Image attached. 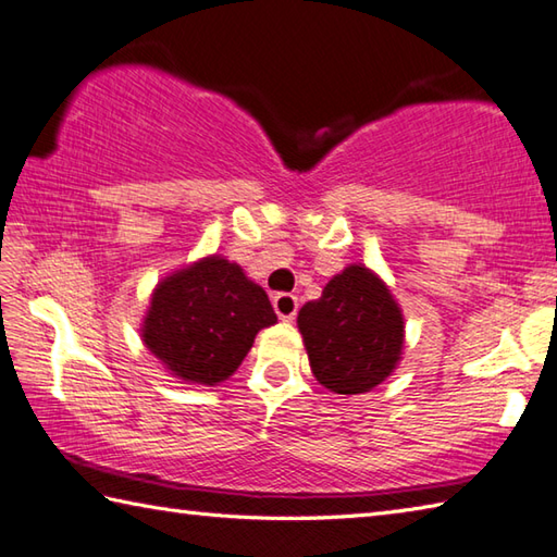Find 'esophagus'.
Here are the masks:
<instances>
[{
    "mask_svg": "<svg viewBox=\"0 0 557 557\" xmlns=\"http://www.w3.org/2000/svg\"><path fill=\"white\" fill-rule=\"evenodd\" d=\"M271 302H274V310L283 322H293L295 314H298V298L290 293H278Z\"/></svg>",
    "mask_w": 557,
    "mask_h": 557,
    "instance_id": "obj_1",
    "label": "esophagus"
}]
</instances>
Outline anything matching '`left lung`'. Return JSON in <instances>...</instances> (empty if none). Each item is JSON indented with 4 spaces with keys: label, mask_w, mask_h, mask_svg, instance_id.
I'll return each mask as SVG.
<instances>
[{
    "label": "left lung",
    "mask_w": 557,
    "mask_h": 557,
    "mask_svg": "<svg viewBox=\"0 0 557 557\" xmlns=\"http://www.w3.org/2000/svg\"><path fill=\"white\" fill-rule=\"evenodd\" d=\"M298 329L317 382L334 394H366L396 370L404 354V312L366 264H348L305 302Z\"/></svg>",
    "instance_id": "8db88e82"
}]
</instances>
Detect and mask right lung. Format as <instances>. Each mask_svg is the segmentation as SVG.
<instances>
[{
	"label": "right lung",
	"mask_w": 557,
	"mask_h": 557,
	"mask_svg": "<svg viewBox=\"0 0 557 557\" xmlns=\"http://www.w3.org/2000/svg\"><path fill=\"white\" fill-rule=\"evenodd\" d=\"M271 324L276 314L267 290L240 264L209 255L158 281L139 332L173 377L215 387Z\"/></svg>",
	"instance_id": "1"
}]
</instances>
